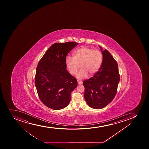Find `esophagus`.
Here are the masks:
<instances>
[{"instance_id":"esophagus-1","label":"esophagus","mask_w":149,"mask_h":149,"mask_svg":"<svg viewBox=\"0 0 149 149\" xmlns=\"http://www.w3.org/2000/svg\"><path fill=\"white\" fill-rule=\"evenodd\" d=\"M78 84H83V82L81 81H79V80H78Z\"/></svg>"}]
</instances>
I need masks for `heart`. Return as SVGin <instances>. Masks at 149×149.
<instances>
[{
    "instance_id": "obj_1",
    "label": "heart",
    "mask_w": 149,
    "mask_h": 149,
    "mask_svg": "<svg viewBox=\"0 0 149 149\" xmlns=\"http://www.w3.org/2000/svg\"><path fill=\"white\" fill-rule=\"evenodd\" d=\"M103 54L99 49L83 47L75 50L73 57L68 56L65 58V65L69 73L74 75L79 68L81 69L77 74L79 79L86 78L88 74L92 76L97 72L102 66Z\"/></svg>"
}]
</instances>
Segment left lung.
I'll return each mask as SVG.
<instances>
[{
	"instance_id": "1",
	"label": "left lung",
	"mask_w": 149,
	"mask_h": 149,
	"mask_svg": "<svg viewBox=\"0 0 149 149\" xmlns=\"http://www.w3.org/2000/svg\"><path fill=\"white\" fill-rule=\"evenodd\" d=\"M102 53L103 61L100 69L93 77L83 82L84 99L87 104L97 109L105 107L113 100L120 80L116 61L107 50L105 49Z\"/></svg>"
}]
</instances>
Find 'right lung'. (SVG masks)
I'll return each instance as SVG.
<instances>
[{"instance_id":"1","label":"right lung","mask_w":149,"mask_h":149,"mask_svg":"<svg viewBox=\"0 0 149 149\" xmlns=\"http://www.w3.org/2000/svg\"><path fill=\"white\" fill-rule=\"evenodd\" d=\"M78 44L74 42L53 44L38 63L35 86L40 100L50 109L58 110L68 106L71 93L77 87V80L66 70L65 61Z\"/></svg>"}]
</instances>
